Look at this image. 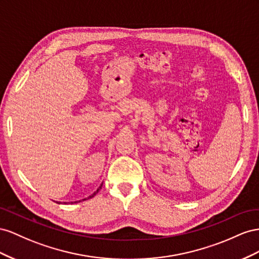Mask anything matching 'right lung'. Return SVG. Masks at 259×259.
Masks as SVG:
<instances>
[{
	"label": "right lung",
	"instance_id": "right-lung-1",
	"mask_svg": "<svg viewBox=\"0 0 259 259\" xmlns=\"http://www.w3.org/2000/svg\"><path fill=\"white\" fill-rule=\"evenodd\" d=\"M101 188H102V186H100V187H99V189H98L97 191H95V192H94V193H93L92 195H90V196H89V197H87V198H83V199H82V201H85V199H88V198H91V197H93L94 195H97V193H98V192L100 191V189H101ZM79 202H80V201H79ZM75 203H76V202H75Z\"/></svg>",
	"mask_w": 259,
	"mask_h": 259
}]
</instances>
